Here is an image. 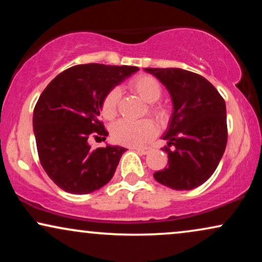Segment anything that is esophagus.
<instances>
[{
  "instance_id": "obj_1",
  "label": "esophagus",
  "mask_w": 262,
  "mask_h": 262,
  "mask_svg": "<svg viewBox=\"0 0 262 262\" xmlns=\"http://www.w3.org/2000/svg\"><path fill=\"white\" fill-rule=\"evenodd\" d=\"M134 150L137 152H139V154H141V155H145L150 151V148H134Z\"/></svg>"
}]
</instances>
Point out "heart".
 <instances>
[{
    "instance_id": "1",
    "label": "heart",
    "mask_w": 262,
    "mask_h": 262,
    "mask_svg": "<svg viewBox=\"0 0 262 262\" xmlns=\"http://www.w3.org/2000/svg\"><path fill=\"white\" fill-rule=\"evenodd\" d=\"M129 87L146 103H154L161 96V87L158 81L154 77L146 76V75L134 77L129 82ZM118 98L119 92L117 90H111L104 96L101 106V114L107 121L116 117ZM150 113L160 122H165L169 117V111L162 106H151L150 107ZM111 133H112V139L116 143L127 146H140L148 143L154 137L156 127L150 119H141L138 122L121 119L112 125Z\"/></svg>"
}]
</instances>
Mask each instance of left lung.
Listing matches in <instances>:
<instances>
[{"mask_svg":"<svg viewBox=\"0 0 262 262\" xmlns=\"http://www.w3.org/2000/svg\"><path fill=\"white\" fill-rule=\"evenodd\" d=\"M169 91L172 116L162 139L169 166L154 173L161 185L189 191L217 169L227 146V110L215 87L201 75L182 69L145 68Z\"/></svg>","mask_w":262,"mask_h":262,"instance_id":"1","label":"left lung"}]
</instances>
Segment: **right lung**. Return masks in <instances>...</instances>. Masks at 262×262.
Wrapping results in <instances>:
<instances>
[{"instance_id": "right-lung-1", "label": "right lung", "mask_w": 262, "mask_h": 262, "mask_svg": "<svg viewBox=\"0 0 262 262\" xmlns=\"http://www.w3.org/2000/svg\"><path fill=\"white\" fill-rule=\"evenodd\" d=\"M138 70L76 65L45 87L33 112V132L41 166L61 189L87 194L111 181L125 148L107 144L92 149L89 138L97 134L106 140L108 132L100 121L104 96Z\"/></svg>"}]
</instances>
